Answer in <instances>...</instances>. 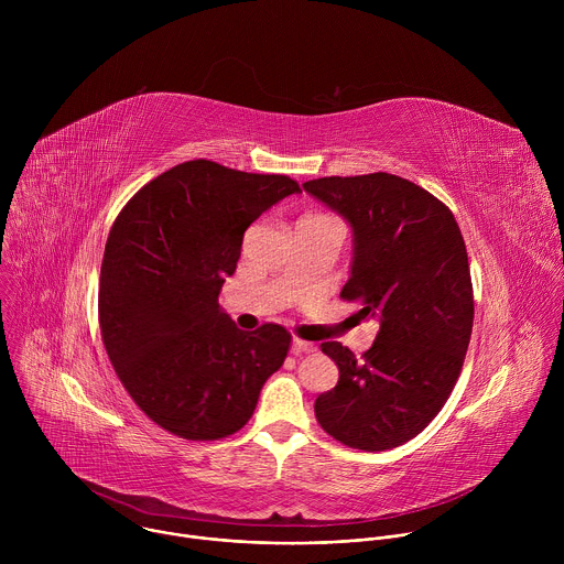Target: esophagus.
I'll return each instance as SVG.
<instances>
[{
	"instance_id": "34e87169",
	"label": "esophagus",
	"mask_w": 564,
	"mask_h": 564,
	"mask_svg": "<svg viewBox=\"0 0 564 564\" xmlns=\"http://www.w3.org/2000/svg\"><path fill=\"white\" fill-rule=\"evenodd\" d=\"M316 346L310 344V341H303V339H294L292 341V352L294 355H307V352H314Z\"/></svg>"
}]
</instances>
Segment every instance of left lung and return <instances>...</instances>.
Listing matches in <instances>:
<instances>
[{"label":"left lung","mask_w":564,"mask_h":564,"mask_svg":"<svg viewBox=\"0 0 564 564\" xmlns=\"http://www.w3.org/2000/svg\"><path fill=\"white\" fill-rule=\"evenodd\" d=\"M303 189L352 227L341 296L379 324L359 359L339 341L321 344L339 381L316 397L314 415L350 448H394L442 411L464 364L473 285L462 231L442 200L386 172L316 178Z\"/></svg>","instance_id":"obj_1"}]
</instances>
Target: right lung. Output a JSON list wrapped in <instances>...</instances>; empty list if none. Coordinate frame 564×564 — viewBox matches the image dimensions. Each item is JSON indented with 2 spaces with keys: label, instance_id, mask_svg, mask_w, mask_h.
<instances>
[{
  "label": "right lung",
  "instance_id": "right-lung-1",
  "mask_svg": "<svg viewBox=\"0 0 564 564\" xmlns=\"http://www.w3.org/2000/svg\"><path fill=\"white\" fill-rule=\"evenodd\" d=\"M299 192L288 176L189 160L118 214L100 270V330L116 375L158 426L207 442L252 417L290 333L276 324L238 330L218 294L246 229Z\"/></svg>",
  "mask_w": 564,
  "mask_h": 564
}]
</instances>
